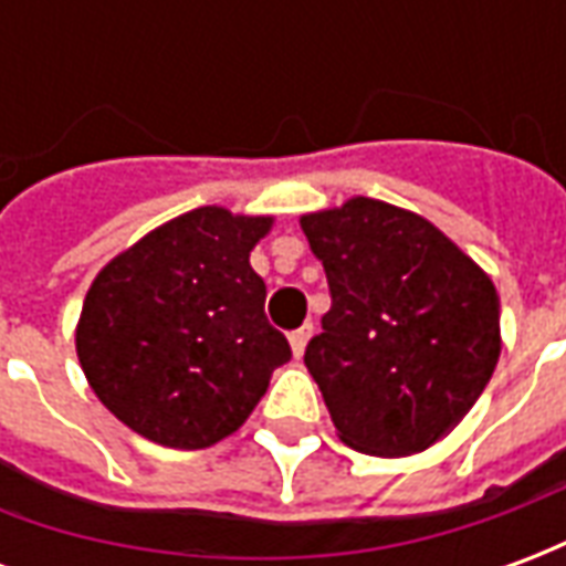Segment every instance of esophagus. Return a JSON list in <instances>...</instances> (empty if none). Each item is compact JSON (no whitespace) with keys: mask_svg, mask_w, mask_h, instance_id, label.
Wrapping results in <instances>:
<instances>
[{"mask_svg":"<svg viewBox=\"0 0 566 566\" xmlns=\"http://www.w3.org/2000/svg\"><path fill=\"white\" fill-rule=\"evenodd\" d=\"M308 339H312V324H303L300 331L291 333V352H294V357H303Z\"/></svg>","mask_w":566,"mask_h":566,"instance_id":"obj_1","label":"esophagus"}]
</instances>
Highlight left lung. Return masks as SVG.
<instances>
[{"mask_svg": "<svg viewBox=\"0 0 566 566\" xmlns=\"http://www.w3.org/2000/svg\"><path fill=\"white\" fill-rule=\"evenodd\" d=\"M331 312L306 345L345 446L406 458L451 433L500 357L494 282L416 211L352 197L300 218Z\"/></svg>", "mask_w": 566, "mask_h": 566, "instance_id": "obj_1", "label": "left lung"}]
</instances>
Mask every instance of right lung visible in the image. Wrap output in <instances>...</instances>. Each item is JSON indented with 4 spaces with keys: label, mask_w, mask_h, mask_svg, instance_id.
<instances>
[{
    "label": "right lung",
    "mask_w": 566,
    "mask_h": 566,
    "mask_svg": "<svg viewBox=\"0 0 566 566\" xmlns=\"http://www.w3.org/2000/svg\"><path fill=\"white\" fill-rule=\"evenodd\" d=\"M270 227L263 214L202 206L142 235L93 279L75 331L81 369L139 437L209 449L245 424L272 369L291 360L248 263Z\"/></svg>",
    "instance_id": "right-lung-1"
}]
</instances>
